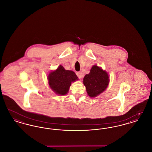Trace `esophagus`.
Segmentation results:
<instances>
[{"label":"esophagus","mask_w":152,"mask_h":152,"mask_svg":"<svg viewBox=\"0 0 152 152\" xmlns=\"http://www.w3.org/2000/svg\"><path fill=\"white\" fill-rule=\"evenodd\" d=\"M76 75L77 76V77L79 78V79H81V78L83 77V74L81 72L76 73Z\"/></svg>","instance_id":"34e87169"}]
</instances>
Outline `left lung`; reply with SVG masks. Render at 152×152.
I'll list each match as a JSON object with an SVG mask.
<instances>
[{"instance_id":"8db88e82","label":"left lung","mask_w":152,"mask_h":152,"mask_svg":"<svg viewBox=\"0 0 152 152\" xmlns=\"http://www.w3.org/2000/svg\"><path fill=\"white\" fill-rule=\"evenodd\" d=\"M108 74L100 67L94 65L83 79V84L86 87L88 96L95 97L102 93L108 86Z\"/></svg>"}]
</instances>
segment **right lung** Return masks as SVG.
Returning a JSON list of instances; mask_svg holds the SVG:
<instances>
[{
    "mask_svg": "<svg viewBox=\"0 0 152 152\" xmlns=\"http://www.w3.org/2000/svg\"><path fill=\"white\" fill-rule=\"evenodd\" d=\"M78 80L75 73L65 70L61 65L55 71L50 73L48 76V84L52 90L56 94L61 96L66 94L71 83Z\"/></svg>",
    "mask_w": 152,
    "mask_h": 152,
    "instance_id": "obj_1",
    "label": "right lung"
}]
</instances>
